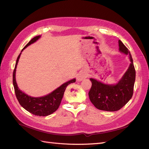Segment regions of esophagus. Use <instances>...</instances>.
I'll list each match as a JSON object with an SVG mask.
<instances>
[{
  "label": "esophagus",
  "mask_w": 149,
  "mask_h": 149,
  "mask_svg": "<svg viewBox=\"0 0 149 149\" xmlns=\"http://www.w3.org/2000/svg\"><path fill=\"white\" fill-rule=\"evenodd\" d=\"M86 77V76L85 72L81 71V72H80V73L78 74V76H77V80L78 81H82Z\"/></svg>",
  "instance_id": "1"
}]
</instances>
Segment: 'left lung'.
<instances>
[{"label": "left lung", "instance_id": "left-lung-1", "mask_svg": "<svg viewBox=\"0 0 149 149\" xmlns=\"http://www.w3.org/2000/svg\"><path fill=\"white\" fill-rule=\"evenodd\" d=\"M119 51L129 55L130 64L119 81L116 84H104L95 79L90 78L92 83L89 91L91 102L97 109L106 111H116L120 109L131 99L133 95L134 86L136 80V70L130 52L119 40Z\"/></svg>", "mask_w": 149, "mask_h": 149}]
</instances>
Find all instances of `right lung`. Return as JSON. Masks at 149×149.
Returning <instances> with one entry per match:
<instances>
[{"label":"right lung","mask_w":149,"mask_h":149,"mask_svg":"<svg viewBox=\"0 0 149 149\" xmlns=\"http://www.w3.org/2000/svg\"><path fill=\"white\" fill-rule=\"evenodd\" d=\"M40 36L38 35L31 39L26 45L22 52L25 48L35 42L38 39L40 38ZM20 55L21 53L17 58L15 68L13 72V87H14L15 95L18 101H19L20 104L25 110L35 116H47L52 114L54 112H55L58 109V108L59 107L67 86L71 83H75L76 79H71L69 81L63 84L59 88L56 89L52 93L48 94V95L39 97H33L29 96L27 94H26L22 91H20L19 88H18L15 80L16 68Z\"/></svg>","instance_id":"add662e5"}]
</instances>
